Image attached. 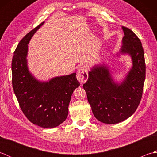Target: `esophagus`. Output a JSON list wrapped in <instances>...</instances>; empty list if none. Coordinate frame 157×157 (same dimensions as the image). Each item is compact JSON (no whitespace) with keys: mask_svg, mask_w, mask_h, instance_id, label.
I'll return each instance as SVG.
<instances>
[{"mask_svg":"<svg viewBox=\"0 0 157 157\" xmlns=\"http://www.w3.org/2000/svg\"><path fill=\"white\" fill-rule=\"evenodd\" d=\"M88 78V68L87 66L84 65L79 68L77 72V79L81 84H84Z\"/></svg>","mask_w":157,"mask_h":157,"instance_id":"34e87169","label":"esophagus"}]
</instances>
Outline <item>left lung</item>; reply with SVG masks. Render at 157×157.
I'll list each match as a JSON object with an SVG mask.
<instances>
[{
  "label": "left lung",
  "instance_id": "left-lung-1",
  "mask_svg": "<svg viewBox=\"0 0 157 157\" xmlns=\"http://www.w3.org/2000/svg\"><path fill=\"white\" fill-rule=\"evenodd\" d=\"M121 54L130 55L132 67L121 84H117L104 65L93 67L83 86L95 117L107 124L124 121L134 114L140 102L146 77L144 52L142 43L131 29L122 27Z\"/></svg>",
  "mask_w": 157,
  "mask_h": 157
}]
</instances>
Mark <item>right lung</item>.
Here are the masks:
<instances>
[{
    "mask_svg": "<svg viewBox=\"0 0 157 157\" xmlns=\"http://www.w3.org/2000/svg\"><path fill=\"white\" fill-rule=\"evenodd\" d=\"M44 23L26 34L17 46L12 59V84L20 108L29 121L41 128H53L65 121L73 92L80 84L75 73L42 82L29 71L28 44Z\"/></svg>",
    "mask_w": 157,
    "mask_h": 157,
    "instance_id": "1",
    "label": "right lung"
}]
</instances>
